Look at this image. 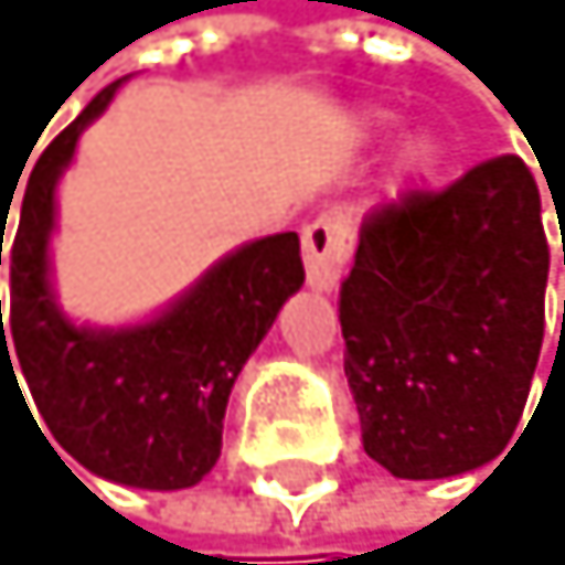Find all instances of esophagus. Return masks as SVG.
Listing matches in <instances>:
<instances>
[{
  "label": "esophagus",
  "mask_w": 565,
  "mask_h": 565,
  "mask_svg": "<svg viewBox=\"0 0 565 565\" xmlns=\"http://www.w3.org/2000/svg\"><path fill=\"white\" fill-rule=\"evenodd\" d=\"M354 252V233L343 211H324L302 230V263H307V280L313 291H335L343 280V269Z\"/></svg>",
  "instance_id": "obj_1"
}]
</instances>
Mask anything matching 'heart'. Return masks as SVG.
<instances>
[{"mask_svg":"<svg viewBox=\"0 0 565 565\" xmlns=\"http://www.w3.org/2000/svg\"><path fill=\"white\" fill-rule=\"evenodd\" d=\"M372 124H391V116L387 113H372ZM438 157V146H435V138L427 135V130H416V135H408L402 141V149H398V171L402 174H424L430 163H435Z\"/></svg>","mask_w":565,"mask_h":565,"instance_id":"1","label":"heart"}]
</instances>
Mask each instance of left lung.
<instances>
[{
  "label": "left lung",
  "mask_w": 565,
  "mask_h": 565,
  "mask_svg": "<svg viewBox=\"0 0 565 565\" xmlns=\"http://www.w3.org/2000/svg\"><path fill=\"white\" fill-rule=\"evenodd\" d=\"M544 288L541 193L519 157L372 215L339 291L343 369L369 457L394 479L493 463L530 398Z\"/></svg>",
  "instance_id": "8db88e82"
}]
</instances>
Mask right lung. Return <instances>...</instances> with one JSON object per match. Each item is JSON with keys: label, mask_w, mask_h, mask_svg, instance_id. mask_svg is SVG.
Listing matches in <instances>:
<instances>
[{"label": "right lung", "mask_w": 565, "mask_h": 565, "mask_svg": "<svg viewBox=\"0 0 565 565\" xmlns=\"http://www.w3.org/2000/svg\"><path fill=\"white\" fill-rule=\"evenodd\" d=\"M127 79L108 83L50 141L28 178L17 237L6 252L10 324L2 328L0 313V391L2 376L21 391V376L54 441L97 479L189 489L218 463L233 383L307 274L296 233H274L222 255L146 321L83 324L61 310L50 266L57 185L79 135ZM10 204L13 196L0 204V266Z\"/></svg>", "instance_id": "1"}]
</instances>
